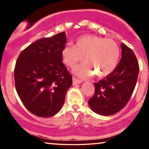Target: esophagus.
Returning a JSON list of instances; mask_svg holds the SVG:
<instances>
[{
	"label": "esophagus",
	"instance_id": "esophagus-1",
	"mask_svg": "<svg viewBox=\"0 0 149 149\" xmlns=\"http://www.w3.org/2000/svg\"><path fill=\"white\" fill-rule=\"evenodd\" d=\"M82 83V80L78 79V78H76V77H73V85L79 84V83Z\"/></svg>",
	"mask_w": 149,
	"mask_h": 149
}]
</instances>
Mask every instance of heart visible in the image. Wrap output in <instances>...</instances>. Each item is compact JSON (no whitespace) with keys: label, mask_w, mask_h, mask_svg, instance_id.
<instances>
[{"label":"heart","mask_w":149,"mask_h":149,"mask_svg":"<svg viewBox=\"0 0 149 149\" xmlns=\"http://www.w3.org/2000/svg\"><path fill=\"white\" fill-rule=\"evenodd\" d=\"M120 53L119 46L113 39L86 34L78 37L73 46H64L61 57L65 65L73 68L83 57L85 62L76 68L74 72L85 77L92 75L94 71L97 77L102 78L116 69Z\"/></svg>","instance_id":"heart-1"}]
</instances>
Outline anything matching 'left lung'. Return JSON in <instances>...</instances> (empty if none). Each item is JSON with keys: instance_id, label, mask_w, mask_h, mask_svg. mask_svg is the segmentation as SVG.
<instances>
[{"instance_id": "left-lung-1", "label": "left lung", "mask_w": 149, "mask_h": 149, "mask_svg": "<svg viewBox=\"0 0 149 149\" xmlns=\"http://www.w3.org/2000/svg\"><path fill=\"white\" fill-rule=\"evenodd\" d=\"M122 57L111 74L95 83V91L88 100L90 107L97 114L111 116L125 107L134 91L139 63L132 49L121 44Z\"/></svg>"}]
</instances>
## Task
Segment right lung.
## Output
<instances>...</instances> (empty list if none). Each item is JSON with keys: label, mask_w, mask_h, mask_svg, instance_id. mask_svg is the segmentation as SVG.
<instances>
[{"label": "right lung", "mask_w": 149, "mask_h": 149, "mask_svg": "<svg viewBox=\"0 0 149 149\" xmlns=\"http://www.w3.org/2000/svg\"><path fill=\"white\" fill-rule=\"evenodd\" d=\"M65 32L43 38L22 50L15 64V88L24 107L34 115L48 118L64 104L72 76L62 63Z\"/></svg>", "instance_id": "obj_1"}]
</instances>
